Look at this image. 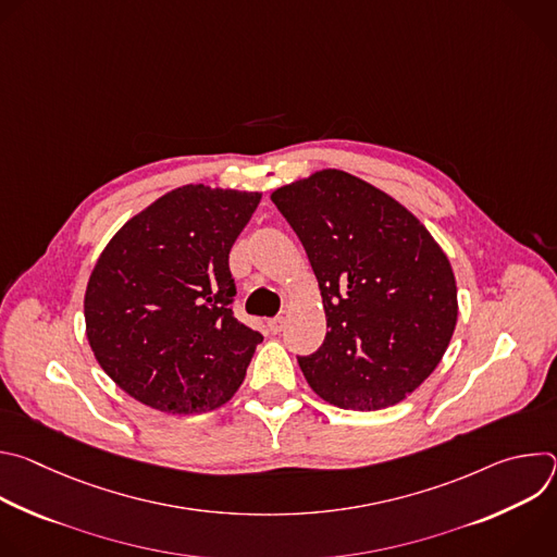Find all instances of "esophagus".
<instances>
[{"label":"esophagus","mask_w":557,"mask_h":557,"mask_svg":"<svg viewBox=\"0 0 557 557\" xmlns=\"http://www.w3.org/2000/svg\"><path fill=\"white\" fill-rule=\"evenodd\" d=\"M284 326H286V320H284V317H275V320H271V322H269V331H271L273 335L282 333V331H284Z\"/></svg>","instance_id":"34e87169"}]
</instances>
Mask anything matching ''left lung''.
<instances>
[{"instance_id": "left-lung-1", "label": "left lung", "mask_w": 557, "mask_h": 557, "mask_svg": "<svg viewBox=\"0 0 557 557\" xmlns=\"http://www.w3.org/2000/svg\"><path fill=\"white\" fill-rule=\"evenodd\" d=\"M271 200L304 245L326 312L322 348L297 357L308 385L344 410L404 401L456 329L445 251L401 202L342 170L284 185Z\"/></svg>"}]
</instances>
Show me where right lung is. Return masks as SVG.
<instances>
[{"label": "right lung", "instance_id": "1", "mask_svg": "<svg viewBox=\"0 0 557 557\" xmlns=\"http://www.w3.org/2000/svg\"><path fill=\"white\" fill-rule=\"evenodd\" d=\"M260 198L172 189L101 251L84 297L86 335L106 374L143 406L202 414L245 381L262 335L233 317L228 251Z\"/></svg>", "mask_w": 557, "mask_h": 557}]
</instances>
